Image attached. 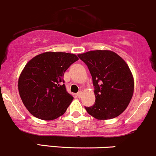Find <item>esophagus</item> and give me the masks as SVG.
I'll return each instance as SVG.
<instances>
[{
	"label": "esophagus",
	"instance_id": "obj_1",
	"mask_svg": "<svg viewBox=\"0 0 156 156\" xmlns=\"http://www.w3.org/2000/svg\"><path fill=\"white\" fill-rule=\"evenodd\" d=\"M76 95H77V97H78L79 98H80L82 97V95H83V92H82V91H79L78 93H77V94H76Z\"/></svg>",
	"mask_w": 156,
	"mask_h": 156
}]
</instances>
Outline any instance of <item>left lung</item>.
I'll list each match as a JSON object with an SVG mask.
<instances>
[{
	"label": "left lung",
	"mask_w": 156,
	"mask_h": 156,
	"mask_svg": "<svg viewBox=\"0 0 156 156\" xmlns=\"http://www.w3.org/2000/svg\"><path fill=\"white\" fill-rule=\"evenodd\" d=\"M88 66L94 86L95 103L85 107L100 120H109L123 113L134 92V78L126 62L115 52L97 50L78 54Z\"/></svg>",
	"instance_id": "left-lung-1"
}]
</instances>
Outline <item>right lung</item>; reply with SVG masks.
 I'll return each mask as SVG.
<instances>
[{"label": "right lung", "instance_id": "right-lung-1", "mask_svg": "<svg viewBox=\"0 0 156 156\" xmlns=\"http://www.w3.org/2000/svg\"><path fill=\"white\" fill-rule=\"evenodd\" d=\"M79 58L65 52H45L25 65L18 78L24 106L38 119L52 120L66 112L73 98L66 91L64 73Z\"/></svg>", "mask_w": 156, "mask_h": 156}]
</instances>
